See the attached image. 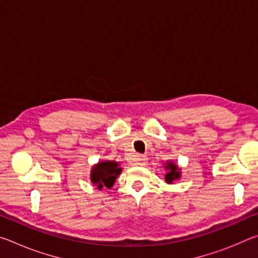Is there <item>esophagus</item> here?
Wrapping results in <instances>:
<instances>
[{
    "label": "esophagus",
    "mask_w": 258,
    "mask_h": 258,
    "mask_svg": "<svg viewBox=\"0 0 258 258\" xmlns=\"http://www.w3.org/2000/svg\"><path fill=\"white\" fill-rule=\"evenodd\" d=\"M147 160H148L147 156H145V155H140V156L135 157L134 160H133V163H134L135 165H146Z\"/></svg>",
    "instance_id": "34e87169"
}]
</instances>
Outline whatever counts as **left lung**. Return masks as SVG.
Here are the masks:
<instances>
[{
    "label": "left lung",
    "instance_id": "1",
    "mask_svg": "<svg viewBox=\"0 0 258 258\" xmlns=\"http://www.w3.org/2000/svg\"><path fill=\"white\" fill-rule=\"evenodd\" d=\"M166 169H169V172L166 174L165 178H166V182L168 183H172L174 180H176V178L180 177V169L176 165H174L173 163H168L167 165L165 166Z\"/></svg>",
    "mask_w": 258,
    "mask_h": 258
}]
</instances>
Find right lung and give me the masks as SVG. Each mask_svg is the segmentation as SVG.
Returning a JSON list of instances; mask_svg holds the SVG:
<instances>
[{"label": "right lung", "instance_id": "add662e5", "mask_svg": "<svg viewBox=\"0 0 258 258\" xmlns=\"http://www.w3.org/2000/svg\"><path fill=\"white\" fill-rule=\"evenodd\" d=\"M121 168L118 167L116 161H101L95 165L91 172V181L99 189L103 186L111 187L116 181L117 175L120 174Z\"/></svg>", "mask_w": 258, "mask_h": 258}]
</instances>
